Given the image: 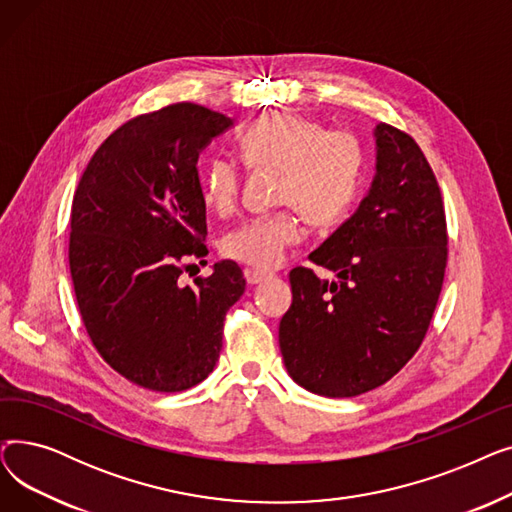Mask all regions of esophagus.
Segmentation results:
<instances>
[{"mask_svg": "<svg viewBox=\"0 0 512 512\" xmlns=\"http://www.w3.org/2000/svg\"><path fill=\"white\" fill-rule=\"evenodd\" d=\"M272 274L270 272H263V270H245V278H247V282L249 284H259V282H263L265 278H270Z\"/></svg>", "mask_w": 512, "mask_h": 512, "instance_id": "obj_1", "label": "esophagus"}]
</instances>
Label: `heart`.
Masks as SVG:
<instances>
[{
	"label": "heart",
	"mask_w": 512,
	"mask_h": 512,
	"mask_svg": "<svg viewBox=\"0 0 512 512\" xmlns=\"http://www.w3.org/2000/svg\"><path fill=\"white\" fill-rule=\"evenodd\" d=\"M238 155L251 170H278L274 201L280 209L257 215L226 234V257L272 270L301 240V215L311 224H330L351 207L359 193L363 147L355 134L326 130L324 124L294 114H267L238 139ZM203 199L220 215L240 203L242 168L232 157H213L203 176Z\"/></svg>",
	"instance_id": "heart-1"
}]
</instances>
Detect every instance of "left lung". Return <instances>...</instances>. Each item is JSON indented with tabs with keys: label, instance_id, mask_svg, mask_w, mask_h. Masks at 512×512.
Here are the masks:
<instances>
[{
	"label": "left lung",
	"instance_id": "left-lung-1",
	"mask_svg": "<svg viewBox=\"0 0 512 512\" xmlns=\"http://www.w3.org/2000/svg\"><path fill=\"white\" fill-rule=\"evenodd\" d=\"M378 172L357 213L290 272L280 351L305 390L348 398L386 384L421 346L448 261L446 213L432 166L411 134L375 126Z\"/></svg>",
	"mask_w": 512,
	"mask_h": 512
}]
</instances>
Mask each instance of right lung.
<instances>
[{"mask_svg": "<svg viewBox=\"0 0 512 512\" xmlns=\"http://www.w3.org/2000/svg\"><path fill=\"white\" fill-rule=\"evenodd\" d=\"M232 122L197 103L141 114L101 143L76 186L68 261L80 317L103 361L153 392L207 378L245 292L234 261L180 282L184 261L209 253L199 151Z\"/></svg>", "mask_w": 512, "mask_h": 512, "instance_id": "1", "label": "right lung"}]
</instances>
